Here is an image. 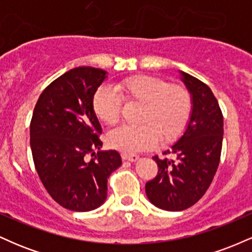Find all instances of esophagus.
Wrapping results in <instances>:
<instances>
[{"mask_svg":"<svg viewBox=\"0 0 252 252\" xmlns=\"http://www.w3.org/2000/svg\"><path fill=\"white\" fill-rule=\"evenodd\" d=\"M122 158L124 161H130V162H136V161L140 158V156L138 155H135V154H126V153H123L122 154Z\"/></svg>","mask_w":252,"mask_h":252,"instance_id":"1","label":"esophagus"}]
</instances>
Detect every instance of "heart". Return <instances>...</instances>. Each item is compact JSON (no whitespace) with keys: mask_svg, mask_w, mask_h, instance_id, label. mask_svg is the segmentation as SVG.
Listing matches in <instances>:
<instances>
[{"mask_svg":"<svg viewBox=\"0 0 252 252\" xmlns=\"http://www.w3.org/2000/svg\"><path fill=\"white\" fill-rule=\"evenodd\" d=\"M116 90L126 103L141 104L137 126H118L108 135L111 148L126 154L153 148L158 141L169 144L186 129L190 116V96L180 85L162 78L140 74L123 80ZM92 108L98 120L112 126L120 120L122 100L114 90L103 86L94 94Z\"/></svg>","mask_w":252,"mask_h":252,"instance_id":"1","label":"heart"}]
</instances>
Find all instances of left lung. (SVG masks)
Instances as JSON below:
<instances>
[{"instance_id":"left-lung-1","label":"left lung","mask_w":252,"mask_h":252,"mask_svg":"<svg viewBox=\"0 0 252 252\" xmlns=\"http://www.w3.org/2000/svg\"><path fill=\"white\" fill-rule=\"evenodd\" d=\"M181 82L190 94V116L186 129L163 154L175 160L158 158V173L146 184L153 205L166 211H182L194 205L205 194L219 166L224 134L221 110L206 84L184 71Z\"/></svg>"}]
</instances>
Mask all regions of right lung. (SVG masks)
<instances>
[{
	"mask_svg": "<svg viewBox=\"0 0 252 252\" xmlns=\"http://www.w3.org/2000/svg\"><path fill=\"white\" fill-rule=\"evenodd\" d=\"M106 78V71L88 66L65 72L43 90L32 117L31 148L40 180L58 204L77 212L104 204L109 176L122 164L116 150H100L102 126L92 108ZM89 155L95 158L88 161Z\"/></svg>",
	"mask_w": 252,
	"mask_h": 252,
	"instance_id": "right-lung-1",
	"label": "right lung"
}]
</instances>
